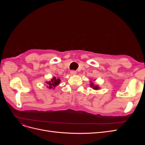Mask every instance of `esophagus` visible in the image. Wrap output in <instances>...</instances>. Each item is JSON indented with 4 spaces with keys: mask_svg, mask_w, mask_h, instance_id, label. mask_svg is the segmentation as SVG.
Listing matches in <instances>:
<instances>
[{
    "mask_svg": "<svg viewBox=\"0 0 145 145\" xmlns=\"http://www.w3.org/2000/svg\"><path fill=\"white\" fill-rule=\"evenodd\" d=\"M76 73L77 72L75 71H71V72H70V75H71V76H74V75H76Z\"/></svg>",
    "mask_w": 145,
    "mask_h": 145,
    "instance_id": "esophagus-1",
    "label": "esophagus"
}]
</instances>
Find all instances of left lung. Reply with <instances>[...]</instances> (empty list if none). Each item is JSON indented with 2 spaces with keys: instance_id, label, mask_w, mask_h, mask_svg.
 <instances>
[{
  "instance_id": "left-lung-1",
  "label": "left lung",
  "mask_w": 145,
  "mask_h": 145,
  "mask_svg": "<svg viewBox=\"0 0 145 145\" xmlns=\"http://www.w3.org/2000/svg\"><path fill=\"white\" fill-rule=\"evenodd\" d=\"M90 86L93 89H95V90H98V89H100L99 86L98 85H94V82H93L92 81L90 82Z\"/></svg>"
}]
</instances>
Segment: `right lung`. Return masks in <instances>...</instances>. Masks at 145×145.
<instances>
[{"label": "right lung", "mask_w": 145, "mask_h": 145, "mask_svg": "<svg viewBox=\"0 0 145 145\" xmlns=\"http://www.w3.org/2000/svg\"><path fill=\"white\" fill-rule=\"evenodd\" d=\"M60 78H57L56 77H54L49 82H45L46 87L48 89H54L55 88L60 84Z\"/></svg>", "instance_id": "obj_1"}]
</instances>
